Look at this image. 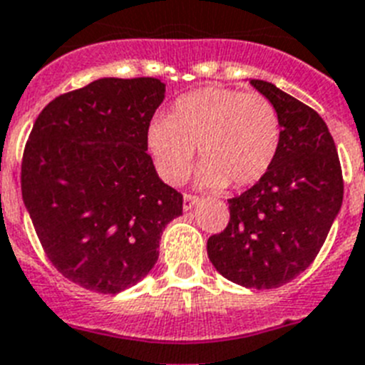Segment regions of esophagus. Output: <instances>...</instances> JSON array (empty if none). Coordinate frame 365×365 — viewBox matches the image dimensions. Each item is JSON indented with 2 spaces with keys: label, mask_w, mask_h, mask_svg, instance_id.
Instances as JSON below:
<instances>
[{
  "label": "esophagus",
  "mask_w": 365,
  "mask_h": 365,
  "mask_svg": "<svg viewBox=\"0 0 365 365\" xmlns=\"http://www.w3.org/2000/svg\"><path fill=\"white\" fill-rule=\"evenodd\" d=\"M198 204V198L191 195H183V211H191Z\"/></svg>",
  "instance_id": "obj_1"
}]
</instances>
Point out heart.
<instances>
[{
    "label": "heart",
    "mask_w": 365,
    "mask_h": 365,
    "mask_svg": "<svg viewBox=\"0 0 365 365\" xmlns=\"http://www.w3.org/2000/svg\"><path fill=\"white\" fill-rule=\"evenodd\" d=\"M147 145L169 185L185 182L198 148V185L211 191L227 183L244 189L264 176L281 145L279 113L261 93L204 88L176 101L169 119L156 117Z\"/></svg>",
    "instance_id": "obj_1"
}]
</instances>
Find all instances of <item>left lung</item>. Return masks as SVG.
Returning a JSON list of instances; mask_svg holds the SVG:
<instances>
[{"mask_svg": "<svg viewBox=\"0 0 365 365\" xmlns=\"http://www.w3.org/2000/svg\"><path fill=\"white\" fill-rule=\"evenodd\" d=\"M279 113L281 145L270 170L230 202V224L209 237L220 275L246 288H277L314 261L344 200L334 139L322 117L272 82L250 78Z\"/></svg>", "mask_w": 365, "mask_h": 365, "instance_id": "left-lung-1", "label": "left lung"}]
</instances>
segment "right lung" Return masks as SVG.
<instances>
[{
    "label": "right lung",
    "instance_id": "add662e5",
    "mask_svg": "<svg viewBox=\"0 0 365 365\" xmlns=\"http://www.w3.org/2000/svg\"><path fill=\"white\" fill-rule=\"evenodd\" d=\"M160 78L93 81L51 101L25 145L21 196L60 274L99 294L139 283L183 196L158 176L147 130Z\"/></svg>",
    "mask_w": 365,
    "mask_h": 365
}]
</instances>
